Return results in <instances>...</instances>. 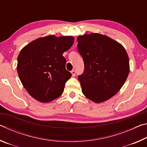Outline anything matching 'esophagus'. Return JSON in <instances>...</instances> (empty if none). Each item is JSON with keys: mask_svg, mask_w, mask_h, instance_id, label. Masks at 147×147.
<instances>
[{"mask_svg": "<svg viewBox=\"0 0 147 147\" xmlns=\"http://www.w3.org/2000/svg\"><path fill=\"white\" fill-rule=\"evenodd\" d=\"M71 74H72V76H74L76 75V71H74V70L71 71Z\"/></svg>", "mask_w": 147, "mask_h": 147, "instance_id": "1", "label": "esophagus"}]
</instances>
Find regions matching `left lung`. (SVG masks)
<instances>
[{"label":"left lung","mask_w":147,"mask_h":147,"mask_svg":"<svg viewBox=\"0 0 147 147\" xmlns=\"http://www.w3.org/2000/svg\"><path fill=\"white\" fill-rule=\"evenodd\" d=\"M78 50L84 62L78 76L86 97L101 103L115 95L124 85L130 72L128 54L121 44L98 33L77 38Z\"/></svg>","instance_id":"1"}]
</instances>
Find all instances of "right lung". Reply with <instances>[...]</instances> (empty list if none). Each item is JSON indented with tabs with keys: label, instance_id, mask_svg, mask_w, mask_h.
I'll list each match as a JSON object with an SVG mask.
<instances>
[{
	"label": "right lung",
	"instance_id": "add662e5",
	"mask_svg": "<svg viewBox=\"0 0 147 147\" xmlns=\"http://www.w3.org/2000/svg\"><path fill=\"white\" fill-rule=\"evenodd\" d=\"M73 36L53 35L35 39L23 47L17 58V71L30 95L49 102L63 93L71 73L66 70L62 54L74 43Z\"/></svg>",
	"mask_w": 147,
	"mask_h": 147
}]
</instances>
